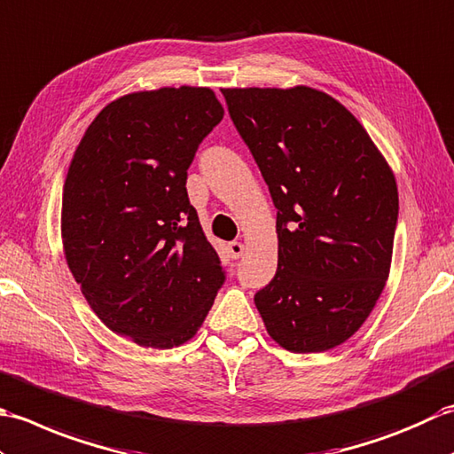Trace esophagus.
<instances>
[{"instance_id":"esophagus-1","label":"esophagus","mask_w":454,"mask_h":454,"mask_svg":"<svg viewBox=\"0 0 454 454\" xmlns=\"http://www.w3.org/2000/svg\"><path fill=\"white\" fill-rule=\"evenodd\" d=\"M227 248H229V256L235 258V261H237V258L243 256V253H245V245L239 243V240H233V243H229Z\"/></svg>"}]
</instances>
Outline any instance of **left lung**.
I'll return each mask as SVG.
<instances>
[{
	"instance_id": "left-lung-1",
	"label": "left lung",
	"mask_w": 454,
	"mask_h": 454,
	"mask_svg": "<svg viewBox=\"0 0 454 454\" xmlns=\"http://www.w3.org/2000/svg\"><path fill=\"white\" fill-rule=\"evenodd\" d=\"M221 91L278 209V268L254 295L268 335L292 353L343 345L390 276L397 221L390 164L325 91Z\"/></svg>"
}]
</instances>
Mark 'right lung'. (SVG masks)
I'll use <instances>...</instances> for the list:
<instances>
[{
    "label": "right lung",
    "mask_w": 454,
    "mask_h": 454,
    "mask_svg": "<svg viewBox=\"0 0 454 454\" xmlns=\"http://www.w3.org/2000/svg\"><path fill=\"white\" fill-rule=\"evenodd\" d=\"M223 114L209 88L133 91L101 109L74 151L64 256L104 325L141 347L190 340L225 280L186 192L198 146Z\"/></svg>",
    "instance_id": "right-lung-1"
}]
</instances>
